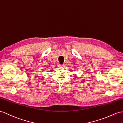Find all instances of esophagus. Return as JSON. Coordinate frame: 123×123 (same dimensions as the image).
Masks as SVG:
<instances>
[{
    "label": "esophagus",
    "instance_id": "obj_1",
    "mask_svg": "<svg viewBox=\"0 0 123 123\" xmlns=\"http://www.w3.org/2000/svg\"><path fill=\"white\" fill-rule=\"evenodd\" d=\"M65 64H63L62 65H59V67L60 68H64V67H65Z\"/></svg>",
    "mask_w": 123,
    "mask_h": 123
}]
</instances>
